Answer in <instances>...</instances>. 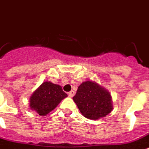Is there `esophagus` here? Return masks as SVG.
Masks as SVG:
<instances>
[{
	"label": "esophagus",
	"mask_w": 149,
	"mask_h": 149,
	"mask_svg": "<svg viewBox=\"0 0 149 149\" xmlns=\"http://www.w3.org/2000/svg\"><path fill=\"white\" fill-rule=\"evenodd\" d=\"M68 95H69V96L70 97V98H72V97H73V95H75L74 91H70V92H69V93H68Z\"/></svg>",
	"instance_id": "1"
}]
</instances>
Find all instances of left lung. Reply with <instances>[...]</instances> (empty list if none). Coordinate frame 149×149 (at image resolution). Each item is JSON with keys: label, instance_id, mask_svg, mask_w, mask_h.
Masks as SVG:
<instances>
[{"label": "left lung", "instance_id": "8db88e82", "mask_svg": "<svg viewBox=\"0 0 149 149\" xmlns=\"http://www.w3.org/2000/svg\"><path fill=\"white\" fill-rule=\"evenodd\" d=\"M72 99L81 113L93 120L104 117L113 110L109 91L90 79L81 83Z\"/></svg>", "mask_w": 149, "mask_h": 149}]
</instances>
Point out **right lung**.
Returning <instances> with one entry per match:
<instances>
[{"instance_id":"obj_1","label":"right lung","mask_w":149,"mask_h":149,"mask_svg":"<svg viewBox=\"0 0 149 149\" xmlns=\"http://www.w3.org/2000/svg\"><path fill=\"white\" fill-rule=\"evenodd\" d=\"M67 95L59 85L46 81L35 91L29 98L30 109L40 116H46L55 109Z\"/></svg>"}]
</instances>
